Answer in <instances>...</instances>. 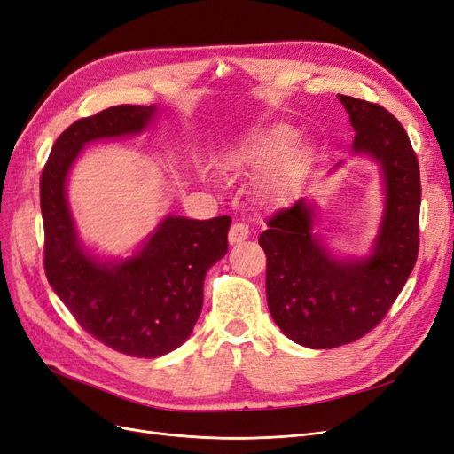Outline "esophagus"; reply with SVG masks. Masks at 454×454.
I'll return each mask as SVG.
<instances>
[{
    "instance_id": "34e87169",
    "label": "esophagus",
    "mask_w": 454,
    "mask_h": 454,
    "mask_svg": "<svg viewBox=\"0 0 454 454\" xmlns=\"http://www.w3.org/2000/svg\"><path fill=\"white\" fill-rule=\"evenodd\" d=\"M249 237V229L244 223H234L229 231V242L234 244H240Z\"/></svg>"
}]
</instances>
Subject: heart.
<instances>
[{"label":"heart","mask_w":454,"mask_h":454,"mask_svg":"<svg viewBox=\"0 0 454 454\" xmlns=\"http://www.w3.org/2000/svg\"><path fill=\"white\" fill-rule=\"evenodd\" d=\"M299 131L289 123H270L237 137L222 150L220 163L232 175H255V195L264 205H286L299 187L309 148L296 145Z\"/></svg>","instance_id":"heart-1"}]
</instances>
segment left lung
Wrapping results in <instances>:
<instances>
[{"instance_id": "obj_1", "label": "left lung", "mask_w": 454, "mask_h": 454, "mask_svg": "<svg viewBox=\"0 0 454 454\" xmlns=\"http://www.w3.org/2000/svg\"><path fill=\"white\" fill-rule=\"evenodd\" d=\"M338 99L355 131L353 153L366 155L381 173L383 215L370 254L336 257L314 232L309 199L279 210L259 237L270 316L289 340L309 349L340 348L370 333L396 301L419 254L420 178L408 133L376 103Z\"/></svg>"}]
</instances>
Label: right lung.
<instances>
[{"instance_id": "obj_1", "label": "right lung", "mask_w": 454, "mask_h": 454, "mask_svg": "<svg viewBox=\"0 0 454 454\" xmlns=\"http://www.w3.org/2000/svg\"><path fill=\"white\" fill-rule=\"evenodd\" d=\"M155 118V105H118L78 120L58 137L41 175L49 284L86 333L138 358L175 351L193 333L205 276L227 254L231 217L167 215L131 257L103 259L78 237L67 178L88 143L138 135Z\"/></svg>"}]
</instances>
